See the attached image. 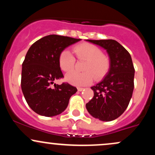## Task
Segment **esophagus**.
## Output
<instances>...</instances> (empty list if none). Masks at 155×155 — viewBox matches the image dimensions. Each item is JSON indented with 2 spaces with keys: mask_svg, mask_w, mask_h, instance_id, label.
Here are the masks:
<instances>
[{
  "mask_svg": "<svg viewBox=\"0 0 155 155\" xmlns=\"http://www.w3.org/2000/svg\"><path fill=\"white\" fill-rule=\"evenodd\" d=\"M77 90H78V91H79V92H81V91H83L84 90V88H83V87H78Z\"/></svg>",
  "mask_w": 155,
  "mask_h": 155,
  "instance_id": "34e87169",
  "label": "esophagus"
}]
</instances>
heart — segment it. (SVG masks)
<instances>
[{
	"label": "heart",
	"mask_w": 155,
	"mask_h": 155,
	"mask_svg": "<svg viewBox=\"0 0 155 155\" xmlns=\"http://www.w3.org/2000/svg\"><path fill=\"white\" fill-rule=\"evenodd\" d=\"M79 59L87 60L84 70V72L76 71L68 73L65 79L68 82L76 86H83L92 82L94 77L101 79L106 74L110 67V61L107 57L103 54L99 48L91 44L84 43L74 48ZM59 64L64 71H70L74 67L75 58L70 51L64 49L59 56Z\"/></svg>",
	"instance_id": "obj_1"
}]
</instances>
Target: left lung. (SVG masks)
Wrapping results in <instances>:
<instances>
[{"mask_svg": "<svg viewBox=\"0 0 155 155\" xmlns=\"http://www.w3.org/2000/svg\"><path fill=\"white\" fill-rule=\"evenodd\" d=\"M102 47L110 67L100 82L91 87L93 98L86 104L92 117L104 122L114 120L128 106L134 89L135 69L130 53L115 40H86Z\"/></svg>", "mask_w": 155, "mask_h": 155, "instance_id": "obj_1", "label": "left lung"}]
</instances>
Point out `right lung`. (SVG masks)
<instances>
[{
  "instance_id": "obj_1",
  "label": "right lung",
  "mask_w": 155,
  "mask_h": 155,
  "mask_svg": "<svg viewBox=\"0 0 155 155\" xmlns=\"http://www.w3.org/2000/svg\"><path fill=\"white\" fill-rule=\"evenodd\" d=\"M81 39L49 35L35 41L28 49L22 63L21 87L28 106L35 113L54 117L66 109L77 89L68 83L56 84L63 77L59 56L65 48ZM54 84V88L51 87Z\"/></svg>"
}]
</instances>
